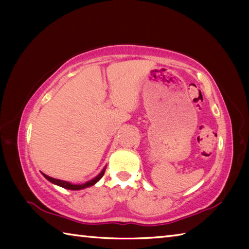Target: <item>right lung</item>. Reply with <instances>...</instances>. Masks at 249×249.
<instances>
[{
	"label": "right lung",
	"instance_id": "1",
	"mask_svg": "<svg viewBox=\"0 0 249 249\" xmlns=\"http://www.w3.org/2000/svg\"><path fill=\"white\" fill-rule=\"evenodd\" d=\"M105 172V167L103 168V170L100 172V174L95 177V178H93L90 181H88V182L86 183H82V184H72L68 182V181H64V180H59V179H54V178H52V177H49L47 175L43 174V176L45 177L46 179H47L48 181H50V182L53 183V184H57L59 185V187H62L65 189H68V190H81V189H84V188H88V187H91V185L95 184L98 181L102 178L103 175Z\"/></svg>",
	"mask_w": 249,
	"mask_h": 249
}]
</instances>
